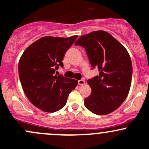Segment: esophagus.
Returning a JSON list of instances; mask_svg holds the SVG:
<instances>
[{
  "label": "esophagus",
  "mask_w": 149,
  "mask_h": 149,
  "mask_svg": "<svg viewBox=\"0 0 149 149\" xmlns=\"http://www.w3.org/2000/svg\"><path fill=\"white\" fill-rule=\"evenodd\" d=\"M85 83V81L83 79H80V80H78V85H83Z\"/></svg>",
  "instance_id": "obj_1"
}]
</instances>
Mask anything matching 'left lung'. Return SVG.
Listing matches in <instances>:
<instances>
[{
	"label": "left lung",
	"instance_id": "obj_1",
	"mask_svg": "<svg viewBox=\"0 0 149 149\" xmlns=\"http://www.w3.org/2000/svg\"><path fill=\"white\" fill-rule=\"evenodd\" d=\"M75 46L83 47L98 76L89 79L91 94L85 105L92 113L107 115L118 108L128 96L133 67L125 47L105 31H95L80 36Z\"/></svg>",
	"mask_w": 149,
	"mask_h": 149
}]
</instances>
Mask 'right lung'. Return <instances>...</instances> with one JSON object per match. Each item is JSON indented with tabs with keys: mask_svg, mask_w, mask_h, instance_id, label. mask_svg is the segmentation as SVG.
<instances>
[{
	"mask_svg": "<svg viewBox=\"0 0 149 149\" xmlns=\"http://www.w3.org/2000/svg\"><path fill=\"white\" fill-rule=\"evenodd\" d=\"M77 37H42L31 44L20 58L18 74L24 93L43 111L53 113L63 108L77 85L74 79L55 75L59 67H63L64 54Z\"/></svg>",
	"mask_w": 149,
	"mask_h": 149,
	"instance_id": "obj_1",
	"label": "right lung"
}]
</instances>
